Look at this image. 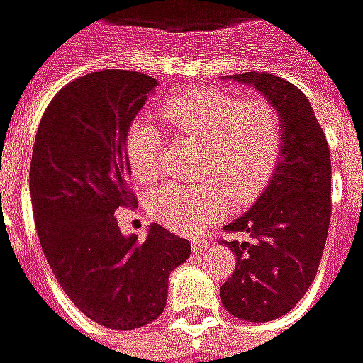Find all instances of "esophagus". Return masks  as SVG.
<instances>
[{"label": "esophagus", "mask_w": 363, "mask_h": 363, "mask_svg": "<svg viewBox=\"0 0 363 363\" xmlns=\"http://www.w3.org/2000/svg\"><path fill=\"white\" fill-rule=\"evenodd\" d=\"M194 252H206V247H208V240L206 238H194Z\"/></svg>", "instance_id": "esophagus-1"}]
</instances>
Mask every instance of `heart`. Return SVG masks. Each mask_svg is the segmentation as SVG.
Instances as JSON below:
<instances>
[{
	"label": "heart",
	"instance_id": "obj_1",
	"mask_svg": "<svg viewBox=\"0 0 363 363\" xmlns=\"http://www.w3.org/2000/svg\"><path fill=\"white\" fill-rule=\"evenodd\" d=\"M160 116L177 133L201 142L196 184L164 182L147 196V211L176 232H198L225 210L228 199L247 203L272 179L284 147V125L267 99L194 87L162 104ZM157 131L135 119L125 135L131 176L152 182L160 169Z\"/></svg>",
	"mask_w": 363,
	"mask_h": 363
}]
</instances>
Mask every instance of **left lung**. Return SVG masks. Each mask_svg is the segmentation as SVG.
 Listing matches in <instances>:
<instances>
[{
	"mask_svg": "<svg viewBox=\"0 0 363 363\" xmlns=\"http://www.w3.org/2000/svg\"><path fill=\"white\" fill-rule=\"evenodd\" d=\"M254 85L278 109L284 125L281 160L252 210L228 223L247 242H223L235 255L232 278L220 288L228 312L245 322H272L306 296L332 218V160L308 97L272 74L230 75Z\"/></svg>",
	"mask_w": 363,
	"mask_h": 363,
	"instance_id": "1",
	"label": "left lung"
}]
</instances>
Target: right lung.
<instances>
[{
    "label": "right lung",
    "instance_id": "add662e5",
    "mask_svg": "<svg viewBox=\"0 0 363 363\" xmlns=\"http://www.w3.org/2000/svg\"><path fill=\"white\" fill-rule=\"evenodd\" d=\"M157 82L140 72L104 69L62 87L33 143L29 191L41 250L67 298L109 330L157 320L169 272L191 244L160 223L145 240L125 238L116 210L135 208L125 135Z\"/></svg>",
    "mask_w": 363,
    "mask_h": 363
}]
</instances>
